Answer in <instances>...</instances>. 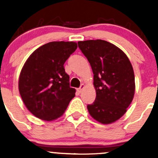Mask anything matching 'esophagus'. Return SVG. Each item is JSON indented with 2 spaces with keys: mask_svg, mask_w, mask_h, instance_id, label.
Wrapping results in <instances>:
<instances>
[{
  "mask_svg": "<svg viewBox=\"0 0 158 158\" xmlns=\"http://www.w3.org/2000/svg\"><path fill=\"white\" fill-rule=\"evenodd\" d=\"M85 85H84V84H82L81 85V87L77 89L78 92H79V93H81V92L83 91V89H85Z\"/></svg>",
  "mask_w": 158,
  "mask_h": 158,
  "instance_id": "1",
  "label": "esophagus"
}]
</instances>
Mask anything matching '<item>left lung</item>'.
<instances>
[{"mask_svg": "<svg viewBox=\"0 0 158 158\" xmlns=\"http://www.w3.org/2000/svg\"><path fill=\"white\" fill-rule=\"evenodd\" d=\"M93 72L96 100L87 108L103 124L115 122L126 113L135 90L133 67L125 53L101 40L78 42Z\"/></svg>", "mask_w": 158, "mask_h": 158, "instance_id": "1", "label": "left lung"}]
</instances>
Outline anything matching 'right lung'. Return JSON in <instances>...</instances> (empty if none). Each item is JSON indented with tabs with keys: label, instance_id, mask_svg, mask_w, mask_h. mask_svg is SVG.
I'll list each match as a JSON object with an SVG mask.
<instances>
[{
	"label": "right lung",
	"instance_id": "obj_1",
	"mask_svg": "<svg viewBox=\"0 0 158 158\" xmlns=\"http://www.w3.org/2000/svg\"><path fill=\"white\" fill-rule=\"evenodd\" d=\"M74 42H51L36 49L23 65L19 78V91L31 113L52 121L63 115L76 90L69 86L64 68L76 51Z\"/></svg>",
	"mask_w": 158,
	"mask_h": 158
}]
</instances>
